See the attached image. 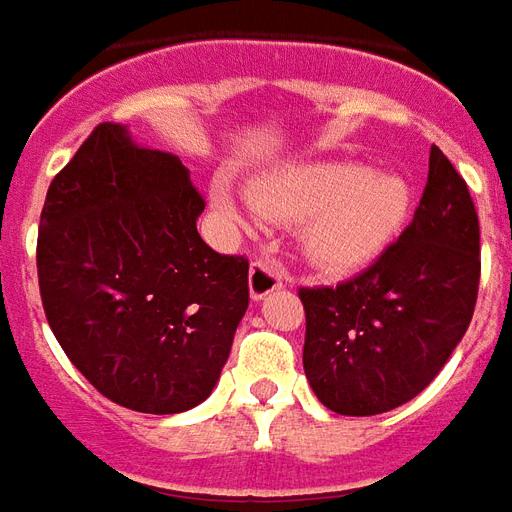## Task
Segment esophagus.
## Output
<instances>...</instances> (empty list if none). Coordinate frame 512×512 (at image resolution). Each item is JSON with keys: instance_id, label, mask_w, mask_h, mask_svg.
I'll list each match as a JSON object with an SVG mask.
<instances>
[{"instance_id": "1", "label": "esophagus", "mask_w": 512, "mask_h": 512, "mask_svg": "<svg viewBox=\"0 0 512 512\" xmlns=\"http://www.w3.org/2000/svg\"><path fill=\"white\" fill-rule=\"evenodd\" d=\"M283 272L278 270V264L270 259H256L251 264V297L253 300H264L267 294L281 289Z\"/></svg>"}]
</instances>
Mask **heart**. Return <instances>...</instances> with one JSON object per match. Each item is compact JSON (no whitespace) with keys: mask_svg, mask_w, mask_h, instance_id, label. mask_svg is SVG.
I'll list each match as a JSON object with an SVG mask.
<instances>
[{"mask_svg":"<svg viewBox=\"0 0 512 512\" xmlns=\"http://www.w3.org/2000/svg\"><path fill=\"white\" fill-rule=\"evenodd\" d=\"M251 199L242 207L229 185H215V204L231 218L305 220V253L327 270L371 264L398 240L412 215V188L404 177L352 160L286 166L261 179Z\"/></svg>","mask_w":512,"mask_h":512,"instance_id":"b5f03b06","label":"heart"}]
</instances>
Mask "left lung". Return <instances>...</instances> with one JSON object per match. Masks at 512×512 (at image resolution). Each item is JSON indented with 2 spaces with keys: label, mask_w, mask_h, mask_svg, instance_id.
Returning <instances> with one entry per match:
<instances>
[{
  "label": "left lung",
  "mask_w": 512,
  "mask_h": 512,
  "mask_svg": "<svg viewBox=\"0 0 512 512\" xmlns=\"http://www.w3.org/2000/svg\"><path fill=\"white\" fill-rule=\"evenodd\" d=\"M480 223L464 177L431 147L428 182L404 234L338 286H302V365L327 409L390 412L423 393L472 322Z\"/></svg>",
  "instance_id": "obj_1"
}]
</instances>
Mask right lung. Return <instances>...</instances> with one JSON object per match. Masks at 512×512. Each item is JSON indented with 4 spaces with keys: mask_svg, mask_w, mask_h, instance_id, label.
<instances>
[{
    "mask_svg": "<svg viewBox=\"0 0 512 512\" xmlns=\"http://www.w3.org/2000/svg\"><path fill=\"white\" fill-rule=\"evenodd\" d=\"M179 158L103 122L51 179L37 231L43 311L100 395L147 414L201 404L248 311V259L196 231Z\"/></svg>",
    "mask_w": 512,
    "mask_h": 512,
    "instance_id": "add662e5",
    "label": "right lung"
}]
</instances>
